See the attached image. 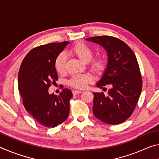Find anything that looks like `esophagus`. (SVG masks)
Here are the masks:
<instances>
[{"instance_id":"esophagus-1","label":"esophagus","mask_w":159,"mask_h":159,"mask_svg":"<svg viewBox=\"0 0 159 159\" xmlns=\"http://www.w3.org/2000/svg\"><path fill=\"white\" fill-rule=\"evenodd\" d=\"M82 92L81 91H80V90H73V95H77V94H79V93H81Z\"/></svg>"}]
</instances>
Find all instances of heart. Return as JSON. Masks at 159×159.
<instances>
[{
	"label": "heart",
	"mask_w": 159,
	"mask_h": 159,
	"mask_svg": "<svg viewBox=\"0 0 159 159\" xmlns=\"http://www.w3.org/2000/svg\"><path fill=\"white\" fill-rule=\"evenodd\" d=\"M71 52L76 55L80 60L87 62L92 59L93 50L89 45L85 43H79L71 48ZM66 63V55L61 52L59 54L55 61V68L58 73L62 74L65 71ZM90 67L96 73H100L105 67V61L101 57L93 59L90 61ZM91 80V78L88 74H76L72 76L68 80V84L71 87L83 89L86 87L88 83Z\"/></svg>",
	"instance_id": "b5f03b06"
}]
</instances>
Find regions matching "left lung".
<instances>
[{
	"label": "left lung",
	"mask_w": 159,
	"mask_h": 159,
	"mask_svg": "<svg viewBox=\"0 0 159 159\" xmlns=\"http://www.w3.org/2000/svg\"><path fill=\"white\" fill-rule=\"evenodd\" d=\"M101 45L108 54V65L97 86L107 95L93 93V114L107 124L118 125L133 114L142 92L140 69L133 51L121 40L102 36L86 39Z\"/></svg>",
	"instance_id": "1"
}]
</instances>
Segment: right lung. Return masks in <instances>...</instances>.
Masks as SVG:
<instances>
[{
  "label": "right lung",
  "instance_id": "right-lung-1",
  "mask_svg": "<svg viewBox=\"0 0 159 159\" xmlns=\"http://www.w3.org/2000/svg\"><path fill=\"white\" fill-rule=\"evenodd\" d=\"M68 43H50L33 48L24 58L19 71L18 88L24 107L38 123L47 128L56 127L69 116L71 91L64 88L59 96L48 93L51 84L58 80L55 59Z\"/></svg>",
  "mask_w": 159,
  "mask_h": 159
}]
</instances>
